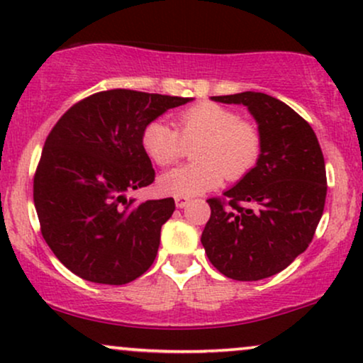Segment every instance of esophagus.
Returning <instances> with one entry per match:
<instances>
[{"label":"esophagus","mask_w":363,"mask_h":363,"mask_svg":"<svg viewBox=\"0 0 363 363\" xmlns=\"http://www.w3.org/2000/svg\"><path fill=\"white\" fill-rule=\"evenodd\" d=\"M189 202H190V199H186V196H177V199H174V203H177L178 208L186 207V205H189Z\"/></svg>","instance_id":"34e87169"}]
</instances>
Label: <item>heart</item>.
<instances>
[{"label": "heart", "mask_w": 363, "mask_h": 363, "mask_svg": "<svg viewBox=\"0 0 363 363\" xmlns=\"http://www.w3.org/2000/svg\"><path fill=\"white\" fill-rule=\"evenodd\" d=\"M173 128L155 119L141 134V146L153 163L168 167L194 146L195 163L164 172L158 190L169 196H196L222 185L223 178L240 180L252 172L262 155L256 124L216 102H199L173 118Z\"/></svg>", "instance_id": "heart-1"}]
</instances>
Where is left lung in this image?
I'll return each mask as SVG.
<instances>
[{
	"label": "left lung",
	"instance_id": "left-lung-1",
	"mask_svg": "<svg viewBox=\"0 0 363 363\" xmlns=\"http://www.w3.org/2000/svg\"><path fill=\"white\" fill-rule=\"evenodd\" d=\"M212 99L247 107L262 155L223 199L207 200L212 213L202 244L223 276L259 281L286 269L311 244L325 208V158L310 124L276 97L249 91Z\"/></svg>",
	"mask_w": 363,
	"mask_h": 363
}]
</instances>
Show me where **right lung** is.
I'll return each instance as SVG.
<instances>
[{"instance_id":"add662e5","label":"right lung","mask_w":363,"mask_h":363,"mask_svg":"<svg viewBox=\"0 0 363 363\" xmlns=\"http://www.w3.org/2000/svg\"><path fill=\"white\" fill-rule=\"evenodd\" d=\"M189 101L113 89L57 121L35 172L33 202L45 242L74 274L119 286L151 267L174 200L136 203L126 194L155 182L141 146L146 124Z\"/></svg>"}]
</instances>
